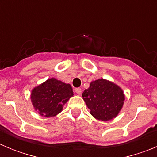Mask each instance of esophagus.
Masks as SVG:
<instances>
[{
  "mask_svg": "<svg viewBox=\"0 0 157 157\" xmlns=\"http://www.w3.org/2000/svg\"><path fill=\"white\" fill-rule=\"evenodd\" d=\"M75 91L76 94H77L78 95H81V94H82V89L81 88L75 89Z\"/></svg>",
  "mask_w": 157,
  "mask_h": 157,
  "instance_id": "1",
  "label": "esophagus"
}]
</instances>
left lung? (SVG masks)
<instances>
[{"label": "left lung", "instance_id": "obj_1", "mask_svg": "<svg viewBox=\"0 0 157 157\" xmlns=\"http://www.w3.org/2000/svg\"><path fill=\"white\" fill-rule=\"evenodd\" d=\"M82 98L95 119L109 121L119 114L125 96L119 86L109 80L100 78L90 84V87L82 93Z\"/></svg>", "mask_w": 157, "mask_h": 157}]
</instances>
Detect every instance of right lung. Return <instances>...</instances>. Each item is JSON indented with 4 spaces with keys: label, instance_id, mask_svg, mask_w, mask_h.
I'll list each match as a JSON object with an SVG mask.
<instances>
[{
    "label": "right lung",
    "instance_id": "add662e5",
    "mask_svg": "<svg viewBox=\"0 0 157 157\" xmlns=\"http://www.w3.org/2000/svg\"><path fill=\"white\" fill-rule=\"evenodd\" d=\"M73 95L70 84L52 78L34 87L30 99L34 109L41 116L52 117L63 110V105Z\"/></svg>",
    "mask_w": 157,
    "mask_h": 157
}]
</instances>
